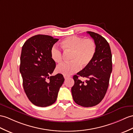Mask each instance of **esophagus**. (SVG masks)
<instances>
[{"label": "esophagus", "instance_id": "1", "mask_svg": "<svg viewBox=\"0 0 133 133\" xmlns=\"http://www.w3.org/2000/svg\"><path fill=\"white\" fill-rule=\"evenodd\" d=\"M64 78L66 79H67L69 77H68V76H64Z\"/></svg>", "mask_w": 133, "mask_h": 133}]
</instances>
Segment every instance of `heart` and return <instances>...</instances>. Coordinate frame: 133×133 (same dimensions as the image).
<instances>
[{"label": "heart", "instance_id": "heart-1", "mask_svg": "<svg viewBox=\"0 0 133 133\" xmlns=\"http://www.w3.org/2000/svg\"><path fill=\"white\" fill-rule=\"evenodd\" d=\"M61 47L65 51L70 52L68 63H62L56 68L58 73L65 76H70L85 67L91 62L94 57L96 46L92 39H85L77 36H70L61 42ZM51 57L55 62L60 63L62 61V52L55 46L51 50Z\"/></svg>", "mask_w": 133, "mask_h": 133}]
</instances>
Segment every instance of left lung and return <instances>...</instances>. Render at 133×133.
<instances>
[{"instance_id": "1", "label": "left lung", "mask_w": 133, "mask_h": 133, "mask_svg": "<svg viewBox=\"0 0 133 133\" xmlns=\"http://www.w3.org/2000/svg\"><path fill=\"white\" fill-rule=\"evenodd\" d=\"M87 33L94 40L96 53L91 62L73 76L74 85L71 91L77 104L91 107L98 104L104 98L109 85L112 63L111 48L105 39L94 32ZM79 76L87 79L82 82Z\"/></svg>"}]
</instances>
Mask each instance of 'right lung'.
<instances>
[{
	"instance_id": "obj_1",
	"label": "right lung",
	"mask_w": 133,
	"mask_h": 133,
	"mask_svg": "<svg viewBox=\"0 0 133 133\" xmlns=\"http://www.w3.org/2000/svg\"><path fill=\"white\" fill-rule=\"evenodd\" d=\"M59 39L47 35H36L25 42L22 47L20 72L25 92L35 105L41 107L56 102L64 81L61 74L50 76L56 67L51 50Z\"/></svg>"
}]
</instances>
